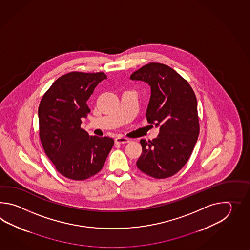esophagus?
I'll return each instance as SVG.
<instances>
[{"label":"esophagus","instance_id":"1","mask_svg":"<svg viewBox=\"0 0 250 250\" xmlns=\"http://www.w3.org/2000/svg\"><path fill=\"white\" fill-rule=\"evenodd\" d=\"M129 142V139L127 138H124V137H117L115 138V143L116 144H127Z\"/></svg>","mask_w":250,"mask_h":250}]
</instances>
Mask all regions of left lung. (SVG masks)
Wrapping results in <instances>:
<instances>
[{
  "label": "left lung",
  "instance_id": "obj_1",
  "mask_svg": "<svg viewBox=\"0 0 250 250\" xmlns=\"http://www.w3.org/2000/svg\"><path fill=\"white\" fill-rule=\"evenodd\" d=\"M130 80L143 81L151 88L146 117L159 127L157 138L141 139L142 154L137 166L155 179L174 175L186 165L199 134L197 102L191 86L181 75L162 63L146 64Z\"/></svg>",
  "mask_w": 250,
  "mask_h": 250
}]
</instances>
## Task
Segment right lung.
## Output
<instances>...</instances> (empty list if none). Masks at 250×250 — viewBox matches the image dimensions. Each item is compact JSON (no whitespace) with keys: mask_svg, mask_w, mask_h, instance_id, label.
<instances>
[{"mask_svg":"<svg viewBox=\"0 0 250 250\" xmlns=\"http://www.w3.org/2000/svg\"><path fill=\"white\" fill-rule=\"evenodd\" d=\"M104 72H70L55 80L38 107L39 136L45 154L64 177L83 181L102 170L114 140L89 136L80 127L90 112L86 102Z\"/></svg>","mask_w":250,"mask_h":250,"instance_id":"1","label":"right lung"}]
</instances>
